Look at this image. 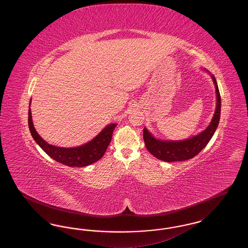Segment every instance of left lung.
Instances as JSON below:
<instances>
[{"label":"left lung","instance_id":"8db88e82","mask_svg":"<svg viewBox=\"0 0 248 248\" xmlns=\"http://www.w3.org/2000/svg\"><path fill=\"white\" fill-rule=\"evenodd\" d=\"M212 79L216 87L217 107L210 124L199 135L181 141H166L157 140L148 130L144 128L143 139L146 148L154 157L159 160L170 163L177 161H186L196 156L207 145V143L210 141L219 123L221 108V99L217 83L214 76H212Z\"/></svg>","mask_w":248,"mask_h":248}]
</instances>
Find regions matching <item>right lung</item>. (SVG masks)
<instances>
[{"mask_svg":"<svg viewBox=\"0 0 248 248\" xmlns=\"http://www.w3.org/2000/svg\"><path fill=\"white\" fill-rule=\"evenodd\" d=\"M115 127L116 124H108L91 141L84 144L83 146L75 148H60L48 144L47 142L45 141L38 135L33 126L31 108H29V128L33 140L52 159L68 166H87L103 157L108 149V146L110 143L112 133Z\"/></svg>","mask_w":248,"mask_h":248,"instance_id":"obj_1","label":"right lung"}]
</instances>
